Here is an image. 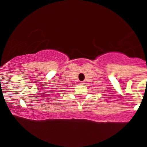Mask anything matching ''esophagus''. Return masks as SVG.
<instances>
[{
	"mask_svg": "<svg viewBox=\"0 0 147 147\" xmlns=\"http://www.w3.org/2000/svg\"><path fill=\"white\" fill-rule=\"evenodd\" d=\"M80 85H82V86H84V85H85V83H84V82H81L80 83Z\"/></svg>",
	"mask_w": 147,
	"mask_h": 147,
	"instance_id": "34e87169",
	"label": "esophagus"
}]
</instances>
